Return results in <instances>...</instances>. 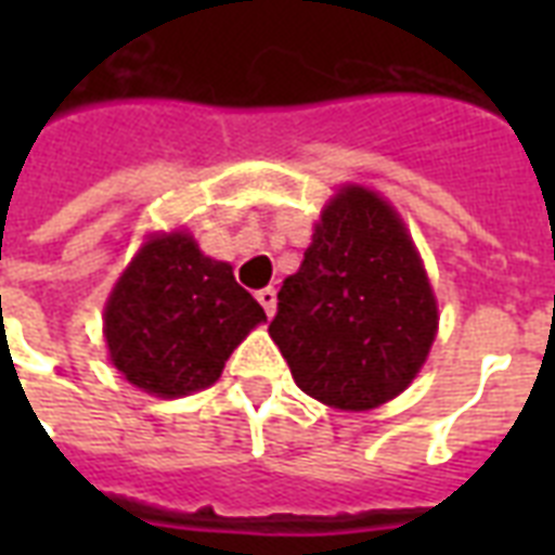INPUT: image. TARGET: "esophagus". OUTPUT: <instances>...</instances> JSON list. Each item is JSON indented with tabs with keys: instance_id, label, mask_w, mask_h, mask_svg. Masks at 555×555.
<instances>
[{
	"instance_id": "34e87169",
	"label": "esophagus",
	"mask_w": 555,
	"mask_h": 555,
	"mask_svg": "<svg viewBox=\"0 0 555 555\" xmlns=\"http://www.w3.org/2000/svg\"><path fill=\"white\" fill-rule=\"evenodd\" d=\"M256 299H259V305L264 308V313H268V317H273V313H276V291H273V287H261L259 294H256Z\"/></svg>"
}]
</instances>
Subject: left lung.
I'll list each match as a JSON object with an SVG mask.
<instances>
[{
	"label": "left lung",
	"mask_w": 555,
	"mask_h": 555,
	"mask_svg": "<svg viewBox=\"0 0 555 555\" xmlns=\"http://www.w3.org/2000/svg\"><path fill=\"white\" fill-rule=\"evenodd\" d=\"M435 328V296L403 221L363 186L339 192L270 322L296 386L334 409H374L412 383Z\"/></svg>",
	"instance_id": "obj_1"
}]
</instances>
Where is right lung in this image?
Instances as JSON below:
<instances>
[{"instance_id": "add662e5", "label": "right lung", "mask_w": 555, "mask_h": 555, "mask_svg": "<svg viewBox=\"0 0 555 555\" xmlns=\"http://www.w3.org/2000/svg\"><path fill=\"white\" fill-rule=\"evenodd\" d=\"M264 320L227 261L207 259L186 233L160 235L143 244L108 296V354L132 386L181 397L212 386Z\"/></svg>"}]
</instances>
